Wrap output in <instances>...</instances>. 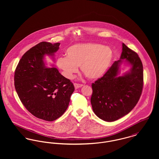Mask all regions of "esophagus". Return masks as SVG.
<instances>
[{"instance_id":"34e87169","label":"esophagus","mask_w":159,"mask_h":159,"mask_svg":"<svg viewBox=\"0 0 159 159\" xmlns=\"http://www.w3.org/2000/svg\"><path fill=\"white\" fill-rule=\"evenodd\" d=\"M83 86V84H78V83H74V86H75V88L76 89L81 88Z\"/></svg>"}]
</instances>
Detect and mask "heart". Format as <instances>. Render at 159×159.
Returning <instances> with one entry per match:
<instances>
[{
    "mask_svg": "<svg viewBox=\"0 0 159 159\" xmlns=\"http://www.w3.org/2000/svg\"><path fill=\"white\" fill-rule=\"evenodd\" d=\"M67 56H60L56 64L67 79H72L80 66L81 72L89 80L102 77L110 67L113 52L108 46L100 43H78L66 50Z\"/></svg>",
    "mask_w": 159,
    "mask_h": 159,
    "instance_id": "obj_1",
    "label": "heart"
}]
</instances>
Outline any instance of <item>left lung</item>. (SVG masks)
Segmentation results:
<instances>
[{
	"label": "left lung",
	"instance_id": "8db88e82",
	"mask_svg": "<svg viewBox=\"0 0 159 159\" xmlns=\"http://www.w3.org/2000/svg\"><path fill=\"white\" fill-rule=\"evenodd\" d=\"M122 62L131 66L130 71L118 76ZM143 87V67L137 53L124 43L120 59L106 73L92 84L91 103L100 119L115 121L130 113L138 103Z\"/></svg>",
	"mask_w": 159,
	"mask_h": 159
}]
</instances>
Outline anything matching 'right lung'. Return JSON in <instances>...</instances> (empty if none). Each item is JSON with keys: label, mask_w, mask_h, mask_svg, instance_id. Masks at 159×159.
<instances>
[{"label": "right lung", "mask_w": 159, "mask_h": 159, "mask_svg": "<svg viewBox=\"0 0 159 159\" xmlns=\"http://www.w3.org/2000/svg\"><path fill=\"white\" fill-rule=\"evenodd\" d=\"M59 43L42 42L28 50L15 72V87L25 108L37 118L52 121L68 108L73 83L55 67L47 68L45 55L54 56Z\"/></svg>", "instance_id": "right-lung-1"}]
</instances>
